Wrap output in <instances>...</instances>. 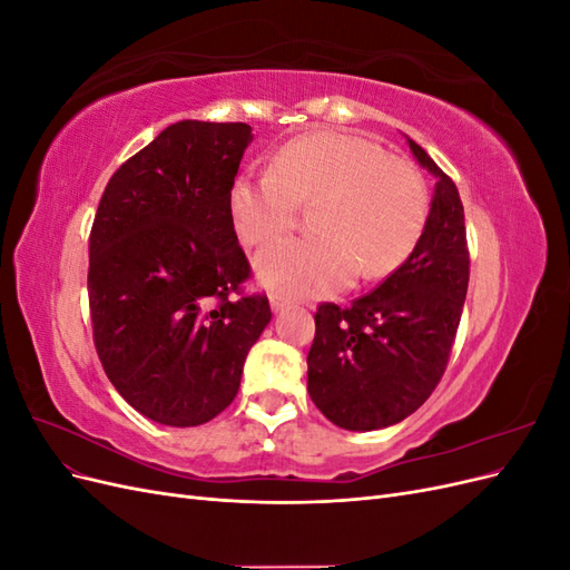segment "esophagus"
Returning a JSON list of instances; mask_svg holds the SVG:
<instances>
[{"instance_id":"esophagus-1","label":"esophagus","mask_w":570,"mask_h":570,"mask_svg":"<svg viewBox=\"0 0 570 570\" xmlns=\"http://www.w3.org/2000/svg\"><path fill=\"white\" fill-rule=\"evenodd\" d=\"M287 306H289V302H287L285 297H278V295H273V297H271V308H273L275 314H281L283 308H287Z\"/></svg>"}]
</instances>
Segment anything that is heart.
<instances>
[{"mask_svg":"<svg viewBox=\"0 0 570 570\" xmlns=\"http://www.w3.org/2000/svg\"><path fill=\"white\" fill-rule=\"evenodd\" d=\"M297 206H316V237L287 239L256 258L268 289L323 297L354 275L377 281L406 264L430 216L423 176L371 140L312 132L275 151L266 174H239L228 187V216L247 247L295 228Z\"/></svg>","mask_w":570,"mask_h":570,"instance_id":"obj_1","label":"heart"}]
</instances>
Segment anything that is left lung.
<instances>
[{"label":"left lung","instance_id":"left-lung-1","mask_svg":"<svg viewBox=\"0 0 570 570\" xmlns=\"http://www.w3.org/2000/svg\"><path fill=\"white\" fill-rule=\"evenodd\" d=\"M406 142L438 180L421 243L371 295L347 308L321 304L306 356L314 404L354 433L400 423L428 400L450 361L469 289L459 189L421 145Z\"/></svg>","mask_w":570,"mask_h":570}]
</instances>
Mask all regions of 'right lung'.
I'll return each mask as SVG.
<instances>
[{
    "label": "right lung",
    "mask_w": 570,
    "mask_h": 570,
    "mask_svg": "<svg viewBox=\"0 0 570 570\" xmlns=\"http://www.w3.org/2000/svg\"><path fill=\"white\" fill-rule=\"evenodd\" d=\"M252 140L247 124L178 120L116 170L97 206L95 347L118 394L161 425L218 416L271 323L268 299L239 289L249 264L228 216Z\"/></svg>",
    "instance_id": "right-lung-1"
}]
</instances>
